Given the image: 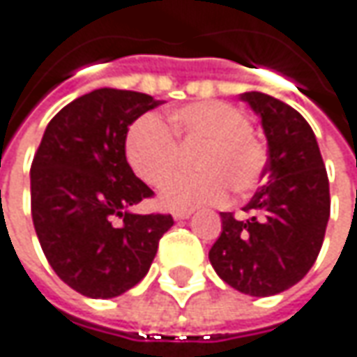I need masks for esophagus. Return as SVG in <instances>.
<instances>
[{
	"instance_id": "34e87169",
	"label": "esophagus",
	"mask_w": 357,
	"mask_h": 357,
	"mask_svg": "<svg viewBox=\"0 0 357 357\" xmlns=\"http://www.w3.org/2000/svg\"><path fill=\"white\" fill-rule=\"evenodd\" d=\"M190 215H192V211H188V208H178V211L172 213V217L178 219V221H181V219H188Z\"/></svg>"
}]
</instances>
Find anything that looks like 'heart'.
<instances>
[{"label": "heart", "instance_id": "1", "mask_svg": "<svg viewBox=\"0 0 357 357\" xmlns=\"http://www.w3.org/2000/svg\"><path fill=\"white\" fill-rule=\"evenodd\" d=\"M169 129L160 118H138L126 134L124 151L134 174L160 187L180 168L182 151L199 148L193 166L199 175L177 177L160 190L169 208L219 205L229 197L249 195L261 183L269 154L253 130L251 118L233 104L208 100L174 110Z\"/></svg>", "mask_w": 357, "mask_h": 357}]
</instances>
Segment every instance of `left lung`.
<instances>
[{"mask_svg":"<svg viewBox=\"0 0 357 357\" xmlns=\"http://www.w3.org/2000/svg\"><path fill=\"white\" fill-rule=\"evenodd\" d=\"M243 100L261 116L269 144L263 185L243 211L221 213L223 231L208 251L217 275L237 291L267 297L312 269L330 219V181L307 120L263 92Z\"/></svg>","mask_w":357,"mask_h":357,"instance_id":"1","label":"left lung"}]
</instances>
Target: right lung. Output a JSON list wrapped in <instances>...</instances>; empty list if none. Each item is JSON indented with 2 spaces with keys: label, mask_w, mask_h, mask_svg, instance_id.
Wrapping results in <instances>:
<instances>
[{
  "label": "right lung",
  "mask_w": 357,
  "mask_h": 357,
  "mask_svg": "<svg viewBox=\"0 0 357 357\" xmlns=\"http://www.w3.org/2000/svg\"><path fill=\"white\" fill-rule=\"evenodd\" d=\"M149 94L100 88L50 120L31 160V219L47 263L78 294L108 299L149 273L165 213L128 208L154 192L126 160V134L158 106Z\"/></svg>",
  "instance_id": "right-lung-1"
}]
</instances>
